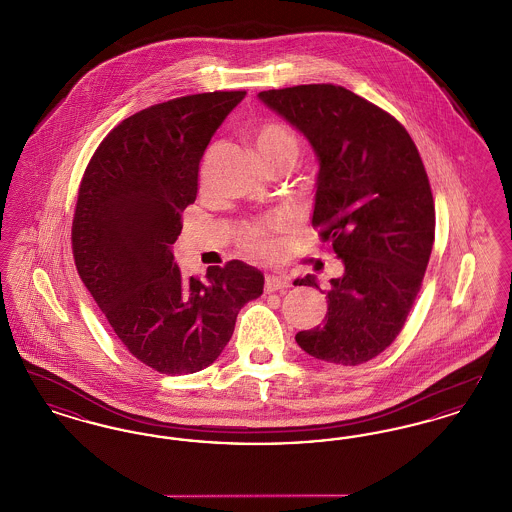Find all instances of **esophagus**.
Here are the masks:
<instances>
[{
  "mask_svg": "<svg viewBox=\"0 0 512 512\" xmlns=\"http://www.w3.org/2000/svg\"><path fill=\"white\" fill-rule=\"evenodd\" d=\"M290 288V282L286 278H278V276H267L265 280V292H284Z\"/></svg>",
  "mask_w": 512,
  "mask_h": 512,
  "instance_id": "34e87169",
  "label": "esophagus"
}]
</instances>
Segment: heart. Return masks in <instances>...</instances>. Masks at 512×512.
<instances>
[{"mask_svg":"<svg viewBox=\"0 0 512 512\" xmlns=\"http://www.w3.org/2000/svg\"><path fill=\"white\" fill-rule=\"evenodd\" d=\"M253 144L257 147V153L261 155L268 169L284 161H293L297 153L295 134L286 124L278 121L263 122L253 134ZM290 232H292V219L286 215H280L267 222H255L245 226L242 244L249 253L257 257L274 259L282 251V245H284L282 238Z\"/></svg>","mask_w":512,"mask_h":512,"instance_id":"b5f03b06","label":"heart"}]
</instances>
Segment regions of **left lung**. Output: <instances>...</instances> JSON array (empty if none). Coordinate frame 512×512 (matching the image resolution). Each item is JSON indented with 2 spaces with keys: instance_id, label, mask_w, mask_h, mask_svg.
<instances>
[{
  "instance_id": "obj_1",
  "label": "left lung",
  "mask_w": 512,
  "mask_h": 512,
  "mask_svg": "<svg viewBox=\"0 0 512 512\" xmlns=\"http://www.w3.org/2000/svg\"><path fill=\"white\" fill-rule=\"evenodd\" d=\"M318 159L313 226L343 263L324 324L295 336L320 361L355 366L380 355L413 309L430 261L436 209L413 138L390 113L334 84L261 92ZM317 286L315 276L295 280Z\"/></svg>"
}]
</instances>
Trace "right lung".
Returning a JSON list of instances; mask_svg holds the SVG:
<instances>
[{
	"label": "right lung",
	"instance_id": "1",
	"mask_svg": "<svg viewBox=\"0 0 512 512\" xmlns=\"http://www.w3.org/2000/svg\"><path fill=\"white\" fill-rule=\"evenodd\" d=\"M245 92H207L151 105L117 124L80 182L73 219L76 270L124 347L167 374L219 359L265 276L242 261L184 278L172 244L197 195L199 161Z\"/></svg>",
	"mask_w": 512,
	"mask_h": 512
}]
</instances>
